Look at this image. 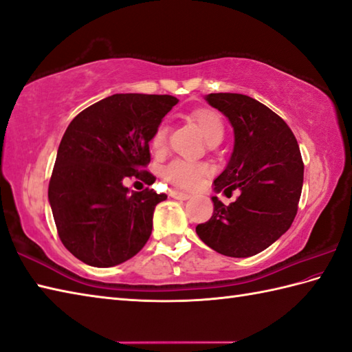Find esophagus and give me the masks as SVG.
<instances>
[{"label": "esophagus", "mask_w": 352, "mask_h": 352, "mask_svg": "<svg viewBox=\"0 0 352 352\" xmlns=\"http://www.w3.org/2000/svg\"><path fill=\"white\" fill-rule=\"evenodd\" d=\"M169 195L174 199H189L190 198L189 194H186V192H182V190H177V189L169 190Z\"/></svg>", "instance_id": "esophagus-1"}]
</instances>
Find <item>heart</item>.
<instances>
[{
	"label": "heart",
	"instance_id": "obj_1",
	"mask_svg": "<svg viewBox=\"0 0 352 352\" xmlns=\"http://www.w3.org/2000/svg\"><path fill=\"white\" fill-rule=\"evenodd\" d=\"M192 119L197 122L198 128L201 129L203 135L209 143H219L224 135V122L217 111L212 109H198L192 114ZM168 137V128L164 125H160L153 135V146L155 149H162L166 143ZM208 168L203 163L188 162V160H174L170 162L163 170V175L166 180L172 184L178 186L183 189H194L198 183L201 182V178L206 175Z\"/></svg>",
	"mask_w": 352,
	"mask_h": 352
}]
</instances>
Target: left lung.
Here are the masks:
<instances>
[{
	"label": "left lung",
	"mask_w": 352,
	"mask_h": 352,
	"mask_svg": "<svg viewBox=\"0 0 352 352\" xmlns=\"http://www.w3.org/2000/svg\"><path fill=\"white\" fill-rule=\"evenodd\" d=\"M204 99L229 119L235 137L213 189L241 194L229 206L212 197V218L195 230L224 256L249 258L278 241L296 217L304 183L299 144L276 113L249 96L212 93Z\"/></svg>",
	"instance_id": "1"
}]
</instances>
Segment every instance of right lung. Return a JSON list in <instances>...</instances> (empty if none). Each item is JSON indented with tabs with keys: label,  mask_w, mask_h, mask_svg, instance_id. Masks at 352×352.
Wrapping results in <instances>:
<instances>
[{
	"label": "right lung",
	"mask_w": 352,
	"mask_h": 352,
	"mask_svg": "<svg viewBox=\"0 0 352 352\" xmlns=\"http://www.w3.org/2000/svg\"><path fill=\"white\" fill-rule=\"evenodd\" d=\"M178 99L113 94L79 113L58 148L48 203L62 244L91 267L119 265L139 253L153 232L154 209L168 197L131 190L128 178L154 183L142 170L149 142Z\"/></svg>",
	"instance_id": "1"
}]
</instances>
